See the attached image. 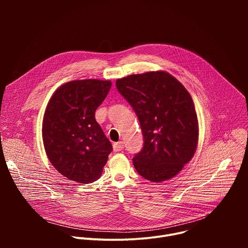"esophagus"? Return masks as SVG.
Segmentation results:
<instances>
[{"label": "esophagus", "mask_w": 248, "mask_h": 248, "mask_svg": "<svg viewBox=\"0 0 248 248\" xmlns=\"http://www.w3.org/2000/svg\"><path fill=\"white\" fill-rule=\"evenodd\" d=\"M113 148H114V151H116V152L122 151L124 149V142H122V141H119V142L114 143Z\"/></svg>", "instance_id": "esophagus-1"}]
</instances>
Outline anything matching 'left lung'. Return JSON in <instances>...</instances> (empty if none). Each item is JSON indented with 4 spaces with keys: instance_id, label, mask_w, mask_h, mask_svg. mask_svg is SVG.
Wrapping results in <instances>:
<instances>
[{
    "instance_id": "1",
    "label": "left lung",
    "mask_w": 248,
    "mask_h": 248,
    "mask_svg": "<svg viewBox=\"0 0 248 248\" xmlns=\"http://www.w3.org/2000/svg\"><path fill=\"white\" fill-rule=\"evenodd\" d=\"M116 86L131 105L144 136L142 150L132 159L135 170L153 183L173 178L197 148L198 120L190 94L162 70L117 79Z\"/></svg>"
}]
</instances>
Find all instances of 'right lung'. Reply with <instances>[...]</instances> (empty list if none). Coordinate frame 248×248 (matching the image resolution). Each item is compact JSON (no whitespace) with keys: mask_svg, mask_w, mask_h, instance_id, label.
Here are the masks:
<instances>
[{"mask_svg":"<svg viewBox=\"0 0 248 248\" xmlns=\"http://www.w3.org/2000/svg\"><path fill=\"white\" fill-rule=\"evenodd\" d=\"M110 80H73L51 97L43 118L42 137L48 159L70 181L98 180L113 150L95 120V111L107 97Z\"/></svg>","mask_w":248,"mask_h":248,"instance_id":"add662e5","label":"right lung"}]
</instances>
